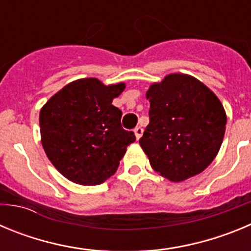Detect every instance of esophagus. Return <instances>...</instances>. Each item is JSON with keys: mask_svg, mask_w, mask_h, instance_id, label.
I'll return each instance as SVG.
<instances>
[{"mask_svg": "<svg viewBox=\"0 0 251 251\" xmlns=\"http://www.w3.org/2000/svg\"><path fill=\"white\" fill-rule=\"evenodd\" d=\"M134 134H136V138L139 139L142 137V134H143V128L142 127H136L134 128Z\"/></svg>", "mask_w": 251, "mask_h": 251, "instance_id": "esophagus-1", "label": "esophagus"}]
</instances>
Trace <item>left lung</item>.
Segmentation results:
<instances>
[{"label":"left lung","instance_id":"left-lung-1","mask_svg":"<svg viewBox=\"0 0 251 251\" xmlns=\"http://www.w3.org/2000/svg\"><path fill=\"white\" fill-rule=\"evenodd\" d=\"M150 124L139 139L156 172L181 182L207 167L223 143L226 113L196 77L170 74L150 86Z\"/></svg>","mask_w":251,"mask_h":251}]
</instances>
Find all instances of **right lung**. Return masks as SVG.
Segmentation results:
<instances>
[{"label": "right lung", "mask_w": 251, "mask_h": 251, "mask_svg": "<svg viewBox=\"0 0 251 251\" xmlns=\"http://www.w3.org/2000/svg\"><path fill=\"white\" fill-rule=\"evenodd\" d=\"M124 83L104 85L95 77L72 81L40 110L41 143L60 174L79 185H100L115 174L136 141L123 129L122 110L112 104Z\"/></svg>", "instance_id": "right-lung-1"}]
</instances>
